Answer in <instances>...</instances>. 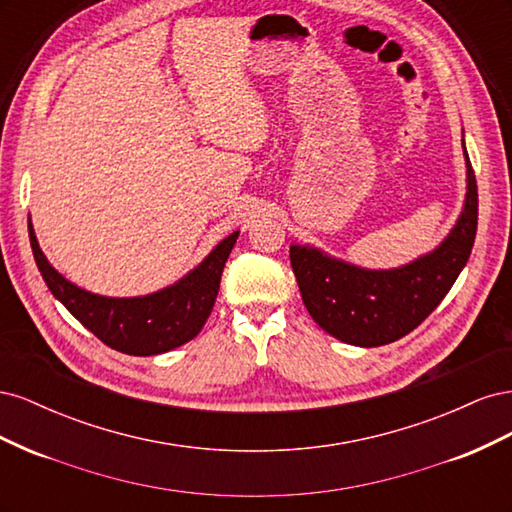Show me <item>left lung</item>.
Masks as SVG:
<instances>
[{"instance_id":"obj_1","label":"left lung","mask_w":512,"mask_h":512,"mask_svg":"<svg viewBox=\"0 0 512 512\" xmlns=\"http://www.w3.org/2000/svg\"><path fill=\"white\" fill-rule=\"evenodd\" d=\"M468 192L453 230L436 250L397 269H363L312 245H290V265L318 327L346 344L374 348L408 335L440 305L470 258L478 190L468 158Z\"/></svg>"}]
</instances>
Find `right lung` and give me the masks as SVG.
<instances>
[{"instance_id":"add662e5","label":"right lung","mask_w":512,"mask_h":512,"mask_svg":"<svg viewBox=\"0 0 512 512\" xmlns=\"http://www.w3.org/2000/svg\"><path fill=\"white\" fill-rule=\"evenodd\" d=\"M239 230L213 247L211 254L183 275L145 297H102L66 280L42 254L36 232L29 220V243L42 273V280L57 301L100 342L117 352L134 356L162 354L194 339L211 314L218 297L226 260L235 247Z\"/></svg>"}]
</instances>
